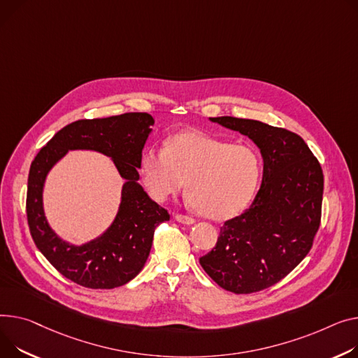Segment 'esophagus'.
I'll use <instances>...</instances> for the list:
<instances>
[{
  "mask_svg": "<svg viewBox=\"0 0 358 358\" xmlns=\"http://www.w3.org/2000/svg\"><path fill=\"white\" fill-rule=\"evenodd\" d=\"M176 220L178 223H182V224H194V219L193 217H188V216H184V214H176Z\"/></svg>",
  "mask_w": 358,
  "mask_h": 358,
  "instance_id": "obj_1",
  "label": "esophagus"
}]
</instances>
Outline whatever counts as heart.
I'll return each instance as SVG.
<instances>
[{
  "instance_id": "1",
  "label": "heart",
  "mask_w": 358,
  "mask_h": 358,
  "mask_svg": "<svg viewBox=\"0 0 358 358\" xmlns=\"http://www.w3.org/2000/svg\"><path fill=\"white\" fill-rule=\"evenodd\" d=\"M139 176L158 203L178 194L204 217L231 219L253 200L262 176L259 152L248 144H230L201 131H184L166 139L164 148H148Z\"/></svg>"
}]
</instances>
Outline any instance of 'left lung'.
I'll list each match as a JSON object with an SVG mask.
<instances>
[{"instance_id": "left-lung-1", "label": "left lung", "mask_w": 358, "mask_h": 358, "mask_svg": "<svg viewBox=\"0 0 358 358\" xmlns=\"http://www.w3.org/2000/svg\"><path fill=\"white\" fill-rule=\"evenodd\" d=\"M210 121L255 142L264 177L249 208L220 227L216 246L200 265L226 291L257 292L287 276L311 250L321 222L322 170L291 131L233 116Z\"/></svg>"}]
</instances>
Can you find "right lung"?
Listing matches in <instances>:
<instances>
[{"mask_svg": "<svg viewBox=\"0 0 358 358\" xmlns=\"http://www.w3.org/2000/svg\"><path fill=\"white\" fill-rule=\"evenodd\" d=\"M150 113L131 112L102 119H82L60 129L40 150L30 166L27 220L37 249L67 279L85 288L122 287L144 268L155 227L170 220L138 182L142 150L152 132ZM94 150L109 156L125 180L122 203L111 226L93 241L71 245L50 227L42 204L45 178L69 150Z\"/></svg>", "mask_w": 358, "mask_h": 358, "instance_id": "obj_1", "label": "right lung"}]
</instances>
